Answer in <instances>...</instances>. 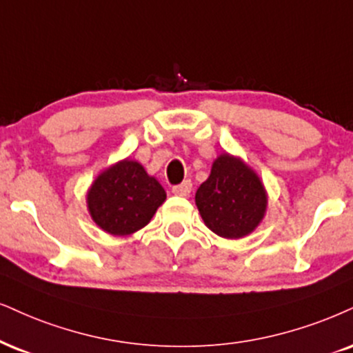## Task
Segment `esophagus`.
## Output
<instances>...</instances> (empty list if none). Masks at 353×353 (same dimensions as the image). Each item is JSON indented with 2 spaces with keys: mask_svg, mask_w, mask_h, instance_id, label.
<instances>
[{
  "mask_svg": "<svg viewBox=\"0 0 353 353\" xmlns=\"http://www.w3.org/2000/svg\"><path fill=\"white\" fill-rule=\"evenodd\" d=\"M191 188H193V183H191V180H185V181H181L180 185L173 186L172 191L175 194H178V196H188Z\"/></svg>",
  "mask_w": 353,
  "mask_h": 353,
  "instance_id": "34e87169",
  "label": "esophagus"
}]
</instances>
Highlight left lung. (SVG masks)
Masks as SVG:
<instances>
[{"mask_svg":"<svg viewBox=\"0 0 353 353\" xmlns=\"http://www.w3.org/2000/svg\"><path fill=\"white\" fill-rule=\"evenodd\" d=\"M196 206L212 232L241 239L262 221L267 194L260 178L245 163L224 154L217 157L210 178L198 188Z\"/></svg>","mask_w":353,"mask_h":353,"instance_id":"8db88e82","label":"left lung"}]
</instances>
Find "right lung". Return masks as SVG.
I'll return each instance as SVG.
<instances>
[{"label": "right lung", "mask_w": 353, "mask_h": 353, "mask_svg": "<svg viewBox=\"0 0 353 353\" xmlns=\"http://www.w3.org/2000/svg\"><path fill=\"white\" fill-rule=\"evenodd\" d=\"M167 198L162 185L141 163L124 160L103 172L88 191V210L99 228L128 236L150 223Z\"/></svg>", "instance_id": "obj_1"}]
</instances>
